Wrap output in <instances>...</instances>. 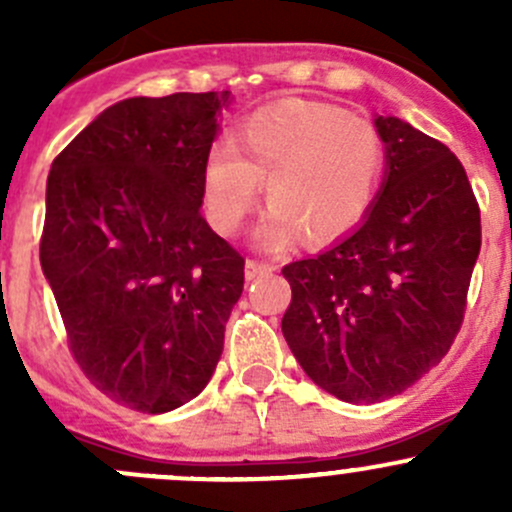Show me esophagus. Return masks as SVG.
I'll use <instances>...</instances> for the list:
<instances>
[{"label":"esophagus","instance_id":"34e87169","mask_svg":"<svg viewBox=\"0 0 512 512\" xmlns=\"http://www.w3.org/2000/svg\"><path fill=\"white\" fill-rule=\"evenodd\" d=\"M270 272H275V265H270V262H262V260H247L245 262V277H247V280H255V277L270 275Z\"/></svg>","mask_w":512,"mask_h":512}]
</instances>
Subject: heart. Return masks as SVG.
Returning <instances> with one entry per match:
<instances>
[{
    "label": "heart",
    "mask_w": 512,
    "mask_h": 512,
    "mask_svg": "<svg viewBox=\"0 0 512 512\" xmlns=\"http://www.w3.org/2000/svg\"><path fill=\"white\" fill-rule=\"evenodd\" d=\"M384 170L386 143L374 123L332 103L287 98L252 113L235 143H213L200 185L210 223L235 235L267 180L272 208L257 240L280 250L299 232L309 245H329L356 230L379 198Z\"/></svg>",
    "instance_id": "heart-1"
}]
</instances>
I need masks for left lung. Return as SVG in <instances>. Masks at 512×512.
Instances as JSON below:
<instances>
[{
    "mask_svg": "<svg viewBox=\"0 0 512 512\" xmlns=\"http://www.w3.org/2000/svg\"><path fill=\"white\" fill-rule=\"evenodd\" d=\"M374 123L386 178L371 213L322 255L282 270L289 349L347 404L391 399L448 354L480 252L478 200L461 160L399 118Z\"/></svg>",
    "mask_w": 512,
    "mask_h": 512,
    "instance_id": "8db88e82",
    "label": "left lung"
}]
</instances>
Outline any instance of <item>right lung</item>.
I'll return each mask as SVG.
<instances>
[{"label":"right lung","mask_w":512,"mask_h":512,"mask_svg":"<svg viewBox=\"0 0 512 512\" xmlns=\"http://www.w3.org/2000/svg\"><path fill=\"white\" fill-rule=\"evenodd\" d=\"M230 91L126 98L51 163L39 260L98 391L165 414L208 386L245 257L200 215Z\"/></svg>","instance_id":"right-lung-1"}]
</instances>
